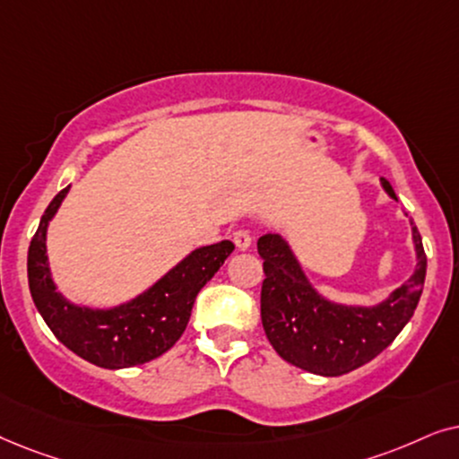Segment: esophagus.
Wrapping results in <instances>:
<instances>
[{
    "label": "esophagus",
    "mask_w": 459,
    "mask_h": 459,
    "mask_svg": "<svg viewBox=\"0 0 459 459\" xmlns=\"http://www.w3.org/2000/svg\"><path fill=\"white\" fill-rule=\"evenodd\" d=\"M233 241H235L237 249L246 252V249L252 246V235H249V230L239 229V230H235V233H233Z\"/></svg>",
    "instance_id": "esophagus-1"
}]
</instances>
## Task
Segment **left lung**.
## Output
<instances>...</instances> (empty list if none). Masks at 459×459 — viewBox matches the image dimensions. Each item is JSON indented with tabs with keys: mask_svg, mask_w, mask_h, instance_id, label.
Wrapping results in <instances>:
<instances>
[{
	"mask_svg": "<svg viewBox=\"0 0 459 459\" xmlns=\"http://www.w3.org/2000/svg\"><path fill=\"white\" fill-rule=\"evenodd\" d=\"M382 186L396 195L388 180ZM415 273L377 307H342L325 300L308 283L296 255L279 235L258 239L264 260L260 315L266 338L287 363L316 376H342L376 359L407 325L426 279V254L413 226Z\"/></svg>",
	"mask_w": 459,
	"mask_h": 459,
	"instance_id": "1",
	"label": "left lung"
}]
</instances>
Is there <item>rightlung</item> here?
I'll list each match as a JSON object with an SVG mask.
<instances>
[{"instance_id":"right-lung-1","label":"right lung","mask_w":459,"mask_h":459,"mask_svg":"<svg viewBox=\"0 0 459 459\" xmlns=\"http://www.w3.org/2000/svg\"><path fill=\"white\" fill-rule=\"evenodd\" d=\"M66 193L69 186L46 207L29 246V290L39 315L69 351L98 368H132L161 357L185 333L195 298L224 264L235 246L230 241H220L195 249L151 290L121 307L108 310L75 307L56 291L46 255L48 222Z\"/></svg>"}]
</instances>
